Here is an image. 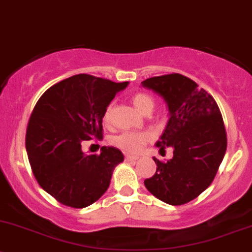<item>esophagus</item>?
<instances>
[{
  "label": "esophagus",
  "instance_id": "obj_1",
  "mask_svg": "<svg viewBox=\"0 0 252 252\" xmlns=\"http://www.w3.org/2000/svg\"><path fill=\"white\" fill-rule=\"evenodd\" d=\"M125 159L126 161H136V160H138V157H136V155H126Z\"/></svg>",
  "mask_w": 252,
  "mask_h": 252
}]
</instances>
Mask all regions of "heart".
I'll list each match as a JSON object with an SVG mask.
<instances>
[{
	"label": "heart",
	"mask_w": 252,
	"mask_h": 252,
	"mask_svg": "<svg viewBox=\"0 0 252 252\" xmlns=\"http://www.w3.org/2000/svg\"><path fill=\"white\" fill-rule=\"evenodd\" d=\"M131 103L134 109L142 115H149L155 107V99L150 94L144 92L136 93L132 95ZM111 113H113V107L108 105L103 115V121L109 124L111 120ZM152 139V133L147 131H127L123 132L119 136L114 137L113 143L118 145L121 149L127 150L131 153H137L144 147L148 142Z\"/></svg>",
	"instance_id": "obj_1"
}]
</instances>
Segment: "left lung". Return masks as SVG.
<instances>
[{
	"label": "left lung",
	"instance_id": "8db88e82",
	"mask_svg": "<svg viewBox=\"0 0 252 252\" xmlns=\"http://www.w3.org/2000/svg\"><path fill=\"white\" fill-rule=\"evenodd\" d=\"M142 87L164 99L168 121L159 141L160 150L173 149V158L161 162L144 186L168 205L195 199L214 181L227 149V134L219 105L212 95L181 74L162 75L142 81Z\"/></svg>",
	"mask_w": 252,
	"mask_h": 252
}]
</instances>
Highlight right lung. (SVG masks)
I'll return each mask as SVG.
<instances>
[{"label":"right lung","mask_w":252,"mask_h":252,"mask_svg":"<svg viewBox=\"0 0 252 252\" xmlns=\"http://www.w3.org/2000/svg\"><path fill=\"white\" fill-rule=\"evenodd\" d=\"M127 85L79 74L49 87L36 103L25 138L28 158L41 188L59 203L82 209L107 191L123 153L102 147L99 155H88L81 143L102 138L105 109Z\"/></svg>","instance_id":"obj_1"}]
</instances>
